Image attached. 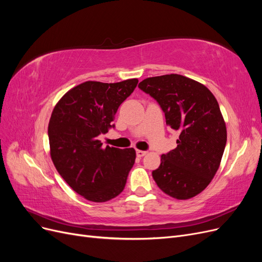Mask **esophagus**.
Returning <instances> with one entry per match:
<instances>
[{
  "instance_id": "1",
  "label": "esophagus",
  "mask_w": 262,
  "mask_h": 262,
  "mask_svg": "<svg viewBox=\"0 0 262 262\" xmlns=\"http://www.w3.org/2000/svg\"><path fill=\"white\" fill-rule=\"evenodd\" d=\"M146 153H147L146 150H141V149H138V150H137V156L141 158V157H143L144 155H146Z\"/></svg>"
}]
</instances>
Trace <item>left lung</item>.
<instances>
[{
	"label": "left lung",
	"mask_w": 262,
	"mask_h": 262,
	"mask_svg": "<svg viewBox=\"0 0 262 262\" xmlns=\"http://www.w3.org/2000/svg\"><path fill=\"white\" fill-rule=\"evenodd\" d=\"M139 87L179 134L177 147L163 154L152 172L156 185L173 199H191L210 185L224 153L227 132L219 102L207 86L179 74L147 77Z\"/></svg>",
	"instance_id": "8db88e82"
}]
</instances>
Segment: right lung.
Instances as JSON below:
<instances>
[{"mask_svg":"<svg viewBox=\"0 0 262 262\" xmlns=\"http://www.w3.org/2000/svg\"><path fill=\"white\" fill-rule=\"evenodd\" d=\"M87 81L67 92L54 106L48 125L54 167L74 191L92 202L120 194L136 161V149L102 147L99 134L114 128V117L138 85Z\"/></svg>","mask_w":262,"mask_h":262,"instance_id":"right-lung-1","label":"right lung"}]
</instances>
